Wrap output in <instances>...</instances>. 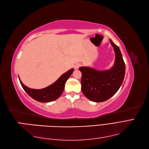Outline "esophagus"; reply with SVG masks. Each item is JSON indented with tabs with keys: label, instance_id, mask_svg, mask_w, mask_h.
<instances>
[{
	"label": "esophagus",
	"instance_id": "34e87169",
	"mask_svg": "<svg viewBox=\"0 0 149 149\" xmlns=\"http://www.w3.org/2000/svg\"><path fill=\"white\" fill-rule=\"evenodd\" d=\"M81 64L80 63H77V64H76L74 65V68L75 70H78V69L79 67H81Z\"/></svg>",
	"mask_w": 149,
	"mask_h": 149
}]
</instances>
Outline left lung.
Instances as JSON below:
<instances>
[{"instance_id": "1", "label": "left lung", "mask_w": 149, "mask_h": 149, "mask_svg": "<svg viewBox=\"0 0 149 149\" xmlns=\"http://www.w3.org/2000/svg\"><path fill=\"white\" fill-rule=\"evenodd\" d=\"M114 50V64L108 70L99 71L90 67H80L81 90L88 99L95 102L110 99L121 86L125 74V64L119 47L110 40Z\"/></svg>"}]
</instances>
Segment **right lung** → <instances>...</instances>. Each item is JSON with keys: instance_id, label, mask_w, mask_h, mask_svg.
I'll return each mask as SVG.
<instances>
[{"instance_id": "1", "label": "right lung", "mask_w": 149, "mask_h": 149, "mask_svg": "<svg viewBox=\"0 0 149 149\" xmlns=\"http://www.w3.org/2000/svg\"><path fill=\"white\" fill-rule=\"evenodd\" d=\"M74 69L72 68L66 72H65L59 77L56 81L53 84L49 85L42 89H32L25 86L19 78V81L21 86L29 95L32 99L38 101L40 102H50L55 100L59 98L61 94L63 93L65 83H66L68 79L70 77L72 72H73Z\"/></svg>"}]
</instances>
